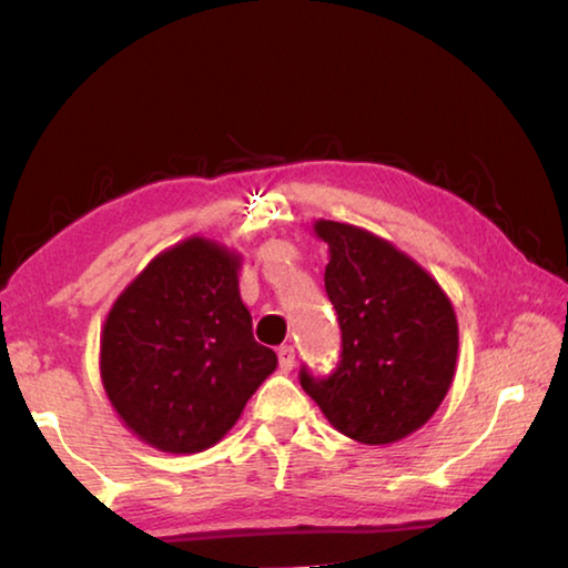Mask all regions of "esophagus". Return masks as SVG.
Returning a JSON list of instances; mask_svg holds the SVG:
<instances>
[{
  "mask_svg": "<svg viewBox=\"0 0 568 568\" xmlns=\"http://www.w3.org/2000/svg\"><path fill=\"white\" fill-rule=\"evenodd\" d=\"M277 363H281V371L283 373L293 371V363H295L293 345H281V348H277Z\"/></svg>",
  "mask_w": 568,
  "mask_h": 568,
  "instance_id": "esophagus-1",
  "label": "esophagus"
}]
</instances>
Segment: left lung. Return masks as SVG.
<instances>
[{"label": "left lung", "mask_w": 568, "mask_h": 568, "mask_svg": "<svg viewBox=\"0 0 568 568\" xmlns=\"http://www.w3.org/2000/svg\"><path fill=\"white\" fill-rule=\"evenodd\" d=\"M328 243L325 293L341 325V361L328 376L301 368V386L343 436L368 446L418 430L456 373L454 305L423 267L368 230L318 220Z\"/></svg>", "instance_id": "left-lung-1"}]
</instances>
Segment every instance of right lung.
<instances>
[{"mask_svg":"<svg viewBox=\"0 0 568 568\" xmlns=\"http://www.w3.org/2000/svg\"><path fill=\"white\" fill-rule=\"evenodd\" d=\"M240 255L205 237L160 253L104 321L100 376L134 436L165 454L215 446L271 376L277 355L253 338Z\"/></svg>","mask_w":568,"mask_h":568,"instance_id":"add662e5","label":"right lung"}]
</instances>
